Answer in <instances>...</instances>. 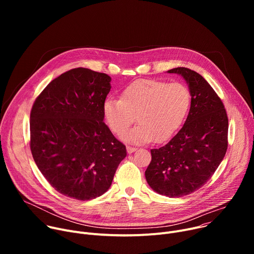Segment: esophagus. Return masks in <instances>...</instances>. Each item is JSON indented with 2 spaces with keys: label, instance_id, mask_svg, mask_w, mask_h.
<instances>
[{
  "label": "esophagus",
  "instance_id": "34e87169",
  "mask_svg": "<svg viewBox=\"0 0 254 254\" xmlns=\"http://www.w3.org/2000/svg\"><path fill=\"white\" fill-rule=\"evenodd\" d=\"M127 153H128V154H131V153H133L134 151H136V148H134V147H130V146H127Z\"/></svg>",
  "mask_w": 254,
  "mask_h": 254
}]
</instances>
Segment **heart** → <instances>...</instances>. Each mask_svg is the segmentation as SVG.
I'll return each mask as SVG.
<instances>
[{"mask_svg":"<svg viewBox=\"0 0 254 254\" xmlns=\"http://www.w3.org/2000/svg\"><path fill=\"white\" fill-rule=\"evenodd\" d=\"M191 92L181 82L141 79L128 84L121 98L103 103V116L117 133H124L135 121L136 127L123 138L132 143L162 142L170 138L184 123L191 105Z\"/></svg>","mask_w":254,"mask_h":254,"instance_id":"1","label":"heart"}]
</instances>
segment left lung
Here are the masks:
<instances>
[{"mask_svg":"<svg viewBox=\"0 0 254 254\" xmlns=\"http://www.w3.org/2000/svg\"><path fill=\"white\" fill-rule=\"evenodd\" d=\"M168 72L187 81L190 112L167 144L151 150L152 161L144 174L154 191L179 198L204 186L222 162L228 147V118L220 97L196 71L177 67Z\"/></svg>","mask_w":254,"mask_h":254,"instance_id":"8db88e82","label":"left lung"}]
</instances>
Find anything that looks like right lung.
<instances>
[{"label": "right lung", "mask_w": 254, "mask_h": 254, "mask_svg": "<svg viewBox=\"0 0 254 254\" xmlns=\"http://www.w3.org/2000/svg\"><path fill=\"white\" fill-rule=\"evenodd\" d=\"M112 78L74 68L53 79L30 114V149L49 184L64 196L91 200L110 189L126 146L104 124Z\"/></svg>", "instance_id": "obj_1"}]
</instances>
